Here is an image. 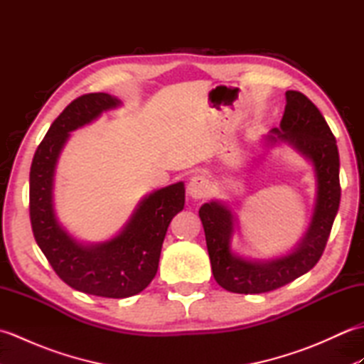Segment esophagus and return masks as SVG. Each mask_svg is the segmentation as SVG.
Returning <instances> with one entry per match:
<instances>
[{"instance_id": "obj_1", "label": "esophagus", "mask_w": 364, "mask_h": 364, "mask_svg": "<svg viewBox=\"0 0 364 364\" xmlns=\"http://www.w3.org/2000/svg\"><path fill=\"white\" fill-rule=\"evenodd\" d=\"M211 194V183L205 175H196L188 184V196L192 200H202Z\"/></svg>"}]
</instances>
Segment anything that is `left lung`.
I'll return each mask as SVG.
<instances>
[{
  "label": "left lung",
  "mask_w": 364,
  "mask_h": 364,
  "mask_svg": "<svg viewBox=\"0 0 364 364\" xmlns=\"http://www.w3.org/2000/svg\"><path fill=\"white\" fill-rule=\"evenodd\" d=\"M264 144H286L311 162L316 178L314 210L306 233L289 253L270 259H250L231 249L236 228L231 208L220 200L202 205L198 215L203 223L213 275L230 292H269L311 270L326 249L341 200L336 139L311 100L296 90L286 92L280 128L270 131Z\"/></svg>",
  "instance_id": "8db88e82"
}]
</instances>
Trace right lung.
<instances>
[{"mask_svg":"<svg viewBox=\"0 0 364 364\" xmlns=\"http://www.w3.org/2000/svg\"><path fill=\"white\" fill-rule=\"evenodd\" d=\"M122 105L109 94L73 100L37 146L29 172V215L37 245L73 289L98 297L125 299L144 291L158 272L168 223L184 208V183L153 191L139 202L119 235L89 244L73 237L56 218L54 173L70 133Z\"/></svg>","mask_w":364,"mask_h":364,"instance_id":"add662e5","label":"right lung"}]
</instances>
